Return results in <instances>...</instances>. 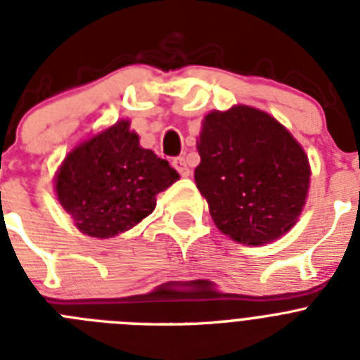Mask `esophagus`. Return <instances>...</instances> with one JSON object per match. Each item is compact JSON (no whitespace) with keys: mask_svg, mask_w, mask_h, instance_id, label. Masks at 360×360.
<instances>
[{"mask_svg":"<svg viewBox=\"0 0 360 360\" xmlns=\"http://www.w3.org/2000/svg\"><path fill=\"white\" fill-rule=\"evenodd\" d=\"M173 165H174V167H176V171L180 174H182V176H189L191 169H189V164H187V158L186 157L174 158Z\"/></svg>","mask_w":360,"mask_h":360,"instance_id":"obj_1","label":"esophagus"}]
</instances>
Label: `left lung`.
<instances>
[{
    "instance_id": "1",
    "label": "left lung",
    "mask_w": 360,
    "mask_h": 360,
    "mask_svg": "<svg viewBox=\"0 0 360 360\" xmlns=\"http://www.w3.org/2000/svg\"><path fill=\"white\" fill-rule=\"evenodd\" d=\"M196 149V187L224 234L238 243L263 245L294 227L307 203L310 164L274 117L243 104L211 111Z\"/></svg>"
}]
</instances>
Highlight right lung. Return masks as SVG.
Wrapping results in <instances>:
<instances>
[{
    "label": "right lung",
    "instance_id": "1",
    "mask_svg": "<svg viewBox=\"0 0 360 360\" xmlns=\"http://www.w3.org/2000/svg\"><path fill=\"white\" fill-rule=\"evenodd\" d=\"M178 178L169 162L141 148L129 120H119L66 155L56 195L82 234L106 240L141 224Z\"/></svg>",
    "mask_w": 360,
    "mask_h": 360
}]
</instances>
